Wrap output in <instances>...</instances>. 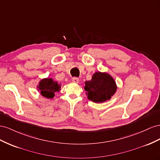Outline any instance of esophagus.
I'll return each mask as SVG.
<instances>
[{"label": "esophagus", "instance_id": "1", "mask_svg": "<svg viewBox=\"0 0 160 160\" xmlns=\"http://www.w3.org/2000/svg\"><path fill=\"white\" fill-rule=\"evenodd\" d=\"M72 81L73 82H74V83H78L79 79L78 78H76V77H74V78H72Z\"/></svg>", "mask_w": 160, "mask_h": 160}]
</instances>
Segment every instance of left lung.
<instances>
[{
	"mask_svg": "<svg viewBox=\"0 0 160 160\" xmlns=\"http://www.w3.org/2000/svg\"><path fill=\"white\" fill-rule=\"evenodd\" d=\"M117 88L115 80L106 72H97L93 74L92 80L85 82L84 90L88 98L96 103L110 100Z\"/></svg>",
	"mask_w": 160,
	"mask_h": 160,
	"instance_id": "obj_1",
	"label": "left lung"
}]
</instances>
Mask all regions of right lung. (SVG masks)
Listing matches in <instances>:
<instances>
[{
  "mask_svg": "<svg viewBox=\"0 0 160 160\" xmlns=\"http://www.w3.org/2000/svg\"><path fill=\"white\" fill-rule=\"evenodd\" d=\"M60 84H59L58 82L53 81L52 78H47L39 82L38 88L43 97L47 98H53L55 96V92L60 90Z\"/></svg>",
  "mask_w": 160,
  "mask_h": 160,
  "instance_id": "add662e5",
  "label": "right lung"
}]
</instances>
